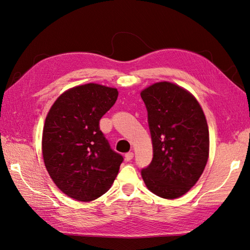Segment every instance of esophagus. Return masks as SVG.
Listing matches in <instances>:
<instances>
[{
  "instance_id": "34e87169",
  "label": "esophagus",
  "mask_w": 250,
  "mask_h": 250,
  "mask_svg": "<svg viewBox=\"0 0 250 250\" xmlns=\"http://www.w3.org/2000/svg\"><path fill=\"white\" fill-rule=\"evenodd\" d=\"M133 156H134V153H133V152H128V153H126V154H125V161H126V162L131 161L132 158H133Z\"/></svg>"
}]
</instances>
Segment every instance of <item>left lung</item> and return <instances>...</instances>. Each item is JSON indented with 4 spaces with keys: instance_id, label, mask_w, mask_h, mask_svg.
Masks as SVG:
<instances>
[{
    "instance_id": "8db88e82",
    "label": "left lung",
    "mask_w": 250,
    "mask_h": 250,
    "mask_svg": "<svg viewBox=\"0 0 250 250\" xmlns=\"http://www.w3.org/2000/svg\"><path fill=\"white\" fill-rule=\"evenodd\" d=\"M153 160L142 177L148 190L175 199L195 186L209 154V134L199 102L188 89L161 81L143 89Z\"/></svg>"
}]
</instances>
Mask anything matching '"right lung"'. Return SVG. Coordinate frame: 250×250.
Segmentation results:
<instances>
[{"label":"right lung","mask_w":250,"mask_h":250,"mask_svg":"<svg viewBox=\"0 0 250 250\" xmlns=\"http://www.w3.org/2000/svg\"><path fill=\"white\" fill-rule=\"evenodd\" d=\"M119 92L98 83L71 87L53 103L44 121L42 153L56 187L77 201H93L115 181L123 157L110 149L99 121Z\"/></svg>","instance_id":"add662e5"}]
</instances>
